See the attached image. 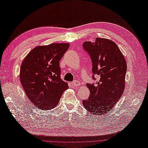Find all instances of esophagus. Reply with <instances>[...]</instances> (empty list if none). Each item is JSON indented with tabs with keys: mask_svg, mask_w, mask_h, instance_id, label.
<instances>
[{
	"mask_svg": "<svg viewBox=\"0 0 148 148\" xmlns=\"http://www.w3.org/2000/svg\"><path fill=\"white\" fill-rule=\"evenodd\" d=\"M72 85L75 86V87H78V86L80 85V83L77 80H75L72 82Z\"/></svg>",
	"mask_w": 148,
	"mask_h": 148,
	"instance_id": "1",
	"label": "esophagus"
}]
</instances>
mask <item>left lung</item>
<instances>
[{"instance_id": "8db88e82", "label": "left lung", "mask_w": 148, "mask_h": 148, "mask_svg": "<svg viewBox=\"0 0 148 148\" xmlns=\"http://www.w3.org/2000/svg\"><path fill=\"white\" fill-rule=\"evenodd\" d=\"M92 63V78L99 80L88 83L90 95L83 100L84 108L97 116L108 113L121 97L125 89L127 71L126 60L113 41L97 37L94 43L85 42L83 45Z\"/></svg>"}]
</instances>
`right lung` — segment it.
<instances>
[{"label":"right lung","mask_w":148,"mask_h":148,"mask_svg":"<svg viewBox=\"0 0 148 148\" xmlns=\"http://www.w3.org/2000/svg\"><path fill=\"white\" fill-rule=\"evenodd\" d=\"M69 47L64 43L38 46L22 62L20 81L28 99L40 110L54 108L69 88L60 77L59 61Z\"/></svg>","instance_id":"right-lung-1"}]
</instances>
